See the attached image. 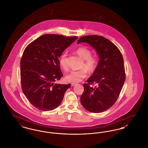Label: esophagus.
Segmentation results:
<instances>
[{
    "mask_svg": "<svg viewBox=\"0 0 148 148\" xmlns=\"http://www.w3.org/2000/svg\"><path fill=\"white\" fill-rule=\"evenodd\" d=\"M76 84H77V83H71V87H73V86H75Z\"/></svg>",
    "mask_w": 148,
    "mask_h": 148,
    "instance_id": "34e87169",
    "label": "esophagus"
}]
</instances>
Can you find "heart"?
<instances>
[{
    "mask_svg": "<svg viewBox=\"0 0 148 148\" xmlns=\"http://www.w3.org/2000/svg\"><path fill=\"white\" fill-rule=\"evenodd\" d=\"M76 52L84 59L83 63L82 65V69L73 70L68 74L66 79L71 83H77L82 81L87 76V71L89 73H93L96 70L98 64V58L96 55H92V51L86 46H80L75 50ZM68 53L64 51L61 53L59 62L60 66L62 69L66 71L68 69L67 64Z\"/></svg>",
    "mask_w": 148,
    "mask_h": 148,
    "instance_id": "heart-1",
    "label": "heart"
}]
</instances>
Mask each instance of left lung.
I'll return each instance as SVG.
<instances>
[{
    "mask_svg": "<svg viewBox=\"0 0 148 148\" xmlns=\"http://www.w3.org/2000/svg\"><path fill=\"white\" fill-rule=\"evenodd\" d=\"M80 42L90 45L99 56L93 75L83 84L80 102L90 112H102L116 103L123 86L126 74L123 56L118 47L103 36H83L78 44ZM94 84L96 86H90Z\"/></svg>",
    "mask_w": 148,
    "mask_h": 148,
    "instance_id": "obj_1",
    "label": "left lung"
}]
</instances>
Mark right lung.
<instances>
[{"instance_id":"add662e5","label":"right lung","mask_w":148,"mask_h":148,"mask_svg":"<svg viewBox=\"0 0 148 148\" xmlns=\"http://www.w3.org/2000/svg\"><path fill=\"white\" fill-rule=\"evenodd\" d=\"M77 38V36L46 34L25 49L21 60V87L35 108L51 111L61 103L71 85L55 83L63 76L59 58Z\"/></svg>"}]
</instances>
